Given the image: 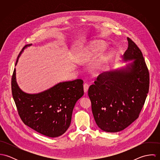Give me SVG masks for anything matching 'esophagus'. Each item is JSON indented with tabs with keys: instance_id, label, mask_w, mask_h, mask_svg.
I'll use <instances>...</instances> for the list:
<instances>
[{
	"instance_id": "esophagus-1",
	"label": "esophagus",
	"mask_w": 160,
	"mask_h": 160,
	"mask_svg": "<svg viewBox=\"0 0 160 160\" xmlns=\"http://www.w3.org/2000/svg\"><path fill=\"white\" fill-rule=\"evenodd\" d=\"M89 85L88 84H84V93H87L89 89Z\"/></svg>"
}]
</instances>
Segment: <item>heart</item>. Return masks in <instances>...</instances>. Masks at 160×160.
<instances>
[{"mask_svg": "<svg viewBox=\"0 0 160 160\" xmlns=\"http://www.w3.org/2000/svg\"><path fill=\"white\" fill-rule=\"evenodd\" d=\"M107 47V44L99 40H93L88 42L86 45L79 48L77 60L80 64L88 63L93 60L102 52L97 62L92 67L91 74L93 76L102 74L106 68L111 58V52L109 50H104Z\"/></svg>", "mask_w": 160, "mask_h": 160, "instance_id": "heart-1", "label": "heart"}]
</instances>
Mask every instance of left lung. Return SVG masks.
I'll return each instance as SVG.
<instances>
[{"label":"left lung","instance_id":"8db88e82","mask_svg":"<svg viewBox=\"0 0 160 160\" xmlns=\"http://www.w3.org/2000/svg\"><path fill=\"white\" fill-rule=\"evenodd\" d=\"M124 67L99 75L88 91L98 127L107 132L124 130L136 120L149 90V72L142 52L129 38Z\"/></svg>","mask_w":160,"mask_h":160}]
</instances>
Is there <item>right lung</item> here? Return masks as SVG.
Returning <instances> with one entry per match:
<instances>
[{
  "label": "right lung",
  "instance_id": "add662e5",
  "mask_svg": "<svg viewBox=\"0 0 160 160\" xmlns=\"http://www.w3.org/2000/svg\"><path fill=\"white\" fill-rule=\"evenodd\" d=\"M19 54L15 66L24 49ZM12 95L23 122L31 129L49 137L63 134L68 129L77 101L84 95L83 81L59 82L37 93L23 91L17 82L16 69L12 78Z\"/></svg>",
  "mask_w": 160,
  "mask_h": 160
}]
</instances>
